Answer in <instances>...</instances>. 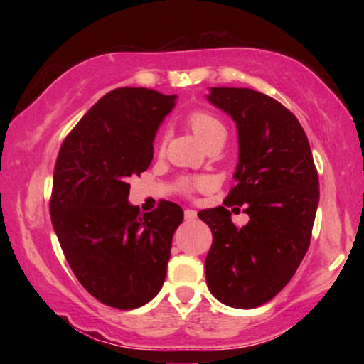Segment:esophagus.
<instances>
[{"label": "esophagus", "instance_id": "obj_1", "mask_svg": "<svg viewBox=\"0 0 364 364\" xmlns=\"http://www.w3.org/2000/svg\"><path fill=\"white\" fill-rule=\"evenodd\" d=\"M183 215H186L187 220H196V218H197V212L192 210V208H186V212H183Z\"/></svg>", "mask_w": 364, "mask_h": 364}]
</instances>
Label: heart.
I'll list each match as a JSON object with an SVG mask.
<instances>
[{
	"label": "heart",
	"mask_w": 364,
	"mask_h": 364,
	"mask_svg": "<svg viewBox=\"0 0 364 364\" xmlns=\"http://www.w3.org/2000/svg\"><path fill=\"white\" fill-rule=\"evenodd\" d=\"M187 126L192 129L196 137L200 141L203 146L208 147L212 144L225 142L227 129L223 122L212 112L203 111V109H197V111L188 112L187 116ZM181 187L183 192H193L200 191L205 187V181L203 178H183L181 182Z\"/></svg>",
	"instance_id": "heart-1"
}]
</instances>
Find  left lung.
<instances>
[{
  "label": "left lung",
  "mask_w": 364,
  "mask_h": 364,
  "mask_svg": "<svg viewBox=\"0 0 364 364\" xmlns=\"http://www.w3.org/2000/svg\"><path fill=\"white\" fill-rule=\"evenodd\" d=\"M208 102L237 124L238 164L223 205L198 212L212 230L208 290L232 308H257L291 280L310 247L320 183L306 134L288 109L247 87H210ZM246 205L237 228L228 206ZM235 210V209H234Z\"/></svg>",
  "instance_id": "left-lung-1"
}]
</instances>
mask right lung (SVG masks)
I'll return each mask as SVG.
<instances>
[{
	"label": "right lung",
	"instance_id": "right-lung-1",
	"mask_svg": "<svg viewBox=\"0 0 364 364\" xmlns=\"http://www.w3.org/2000/svg\"><path fill=\"white\" fill-rule=\"evenodd\" d=\"M146 87H119L89 109L59 149L49 200L51 222L79 283L104 305L132 310L161 291L172 237L183 220L161 200L141 213L129 203V177L154 157V137L176 106Z\"/></svg>",
	"mask_w": 364,
	"mask_h": 364
}]
</instances>
